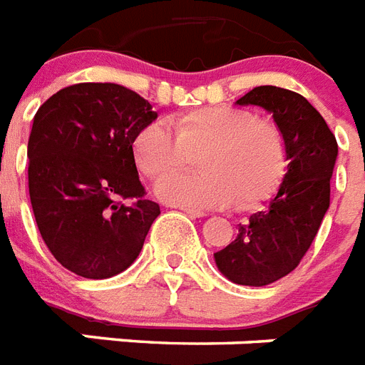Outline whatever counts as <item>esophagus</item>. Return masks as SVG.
<instances>
[{
	"label": "esophagus",
	"mask_w": 365,
	"mask_h": 365,
	"mask_svg": "<svg viewBox=\"0 0 365 365\" xmlns=\"http://www.w3.org/2000/svg\"><path fill=\"white\" fill-rule=\"evenodd\" d=\"M180 211L186 212V215H188V217H192V218L205 217V212L200 211V209H192V207H180Z\"/></svg>",
	"instance_id": "obj_1"
}]
</instances>
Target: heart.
Wrapping results in <instances>:
<instances>
[{"instance_id":"1","label":"heart","mask_w":365,"mask_h":365,"mask_svg":"<svg viewBox=\"0 0 365 365\" xmlns=\"http://www.w3.org/2000/svg\"><path fill=\"white\" fill-rule=\"evenodd\" d=\"M171 130L154 122L137 132L133 158L154 182L200 156L203 173L177 177L158 188L162 200L192 209L255 211L275 196L290 168V145L279 124L243 107H201L173 116Z\"/></svg>"}]
</instances>
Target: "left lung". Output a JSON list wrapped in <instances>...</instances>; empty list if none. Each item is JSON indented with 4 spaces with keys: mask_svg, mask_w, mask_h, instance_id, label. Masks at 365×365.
<instances>
[{
    "mask_svg": "<svg viewBox=\"0 0 365 365\" xmlns=\"http://www.w3.org/2000/svg\"><path fill=\"white\" fill-rule=\"evenodd\" d=\"M239 105L273 113L290 145L287 179L265 211L239 226L235 241L215 255L218 269L245 287H265L298 267L330 207L337 141L319 110L302 94L258 86Z\"/></svg>",
    "mask_w": 365,
    "mask_h": 365,
    "instance_id": "8db88e82",
    "label": "left lung"
}]
</instances>
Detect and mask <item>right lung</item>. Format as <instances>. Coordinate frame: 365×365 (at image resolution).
Masks as SVG:
<instances>
[{
    "label": "right lung",
    "mask_w": 365,
    "mask_h": 365,
    "mask_svg": "<svg viewBox=\"0 0 365 365\" xmlns=\"http://www.w3.org/2000/svg\"><path fill=\"white\" fill-rule=\"evenodd\" d=\"M156 116L145 98L113 83L73 84L37 110L28 141L35 222L75 275L109 279L141 252L160 205L145 197L133 139Z\"/></svg>",
    "instance_id": "right-lung-1"
}]
</instances>
